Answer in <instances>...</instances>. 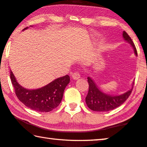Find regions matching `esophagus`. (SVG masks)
<instances>
[{
  "instance_id": "esophagus-1",
  "label": "esophagus",
  "mask_w": 147,
  "mask_h": 147,
  "mask_svg": "<svg viewBox=\"0 0 147 147\" xmlns=\"http://www.w3.org/2000/svg\"><path fill=\"white\" fill-rule=\"evenodd\" d=\"M80 78V73L78 72H74L73 74H72V78L74 80H78Z\"/></svg>"
}]
</instances>
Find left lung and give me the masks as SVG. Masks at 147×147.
Instances as JSON below:
<instances>
[{"label": "left lung", "instance_id": "obj_1", "mask_svg": "<svg viewBox=\"0 0 147 147\" xmlns=\"http://www.w3.org/2000/svg\"><path fill=\"white\" fill-rule=\"evenodd\" d=\"M123 37L124 40L131 45L134 49V53L138 56L135 45L125 31H123ZM88 82L89 83V91L86 97V102L89 109L95 111H108L120 106L130 95L134 84V82L131 88L126 93L120 95L112 96L100 91L89 76L88 77Z\"/></svg>", "mask_w": 147, "mask_h": 147}]
</instances>
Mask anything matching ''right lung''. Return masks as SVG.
<instances>
[{
	"mask_svg": "<svg viewBox=\"0 0 147 147\" xmlns=\"http://www.w3.org/2000/svg\"><path fill=\"white\" fill-rule=\"evenodd\" d=\"M27 28L28 27L23 30ZM10 78L19 100L28 108L41 112H49L59 106L63 98L65 88L70 82V77L65 75L41 88L28 89L17 82L11 71Z\"/></svg>",
	"mask_w": 147,
	"mask_h": 147,
	"instance_id": "right-lung-1",
	"label": "right lung"
}]
</instances>
